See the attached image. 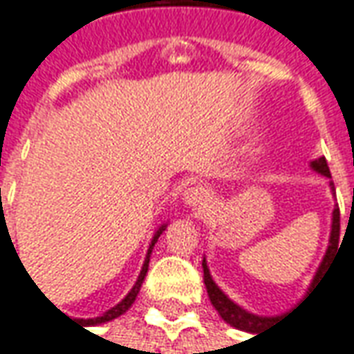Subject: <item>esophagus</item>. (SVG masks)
<instances>
[{
    "mask_svg": "<svg viewBox=\"0 0 354 354\" xmlns=\"http://www.w3.org/2000/svg\"><path fill=\"white\" fill-rule=\"evenodd\" d=\"M184 201L188 203V205H207V201H209V192L205 188H201V186H194V188H188L184 192Z\"/></svg>",
    "mask_w": 354,
    "mask_h": 354,
    "instance_id": "obj_1",
    "label": "esophagus"
}]
</instances>
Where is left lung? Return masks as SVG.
<instances>
[{"mask_svg": "<svg viewBox=\"0 0 354 354\" xmlns=\"http://www.w3.org/2000/svg\"><path fill=\"white\" fill-rule=\"evenodd\" d=\"M311 168L317 170L323 176L331 178V172H329V166H327V160H325V158L313 160V162H311ZM331 189H335L333 182H331ZM339 231H341V219H339V207H335V209H333V223H331L329 247H327L325 259H323L317 274H315L313 282H311V288L317 284V278L322 276V272L325 270V266L331 262V257H333V252H335L337 247H339ZM201 266H203V282H205V288H207V296L212 299L215 310L219 311V315H221L229 325H233V327H237V329H243V331H249V333H259V331L264 329L266 325H270V323L278 319V317H259V315H252V313L245 311L243 308H239L237 304H233L231 299L227 298L225 294H223V292L217 288V284H215L214 280H212V274H209V268H207V264H205V259L201 262Z\"/></svg>", "mask_w": 354, "mask_h": 354, "instance_id": "left-lung-1", "label": "left lung"}]
</instances>
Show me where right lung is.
<instances>
[{
	"label": "right lung",
	"mask_w": 354,
	"mask_h": 354,
	"mask_svg": "<svg viewBox=\"0 0 354 354\" xmlns=\"http://www.w3.org/2000/svg\"><path fill=\"white\" fill-rule=\"evenodd\" d=\"M165 227L162 225L158 231H156V235L153 237V243H151V247H149V252H147V259H145V264H142V270H140L139 278H137V282H135V286L131 288V292H129L125 299H121L119 304H117L115 308H111L109 311H105L104 315H100V317H93V319H80V322L84 323V325H97V323H105V322H111V319H115L119 317L121 313H125V311L133 306V301L137 298V294H139L140 284H142V280H145V276H147V270H149V261H151V252H153L154 243L158 241V237L162 235V231H165Z\"/></svg>",
	"instance_id": "1"
}]
</instances>
